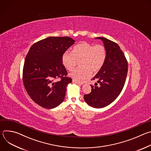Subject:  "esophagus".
<instances>
[{
  "label": "esophagus",
  "instance_id": "34e87169",
  "mask_svg": "<svg viewBox=\"0 0 151 151\" xmlns=\"http://www.w3.org/2000/svg\"><path fill=\"white\" fill-rule=\"evenodd\" d=\"M72 82L73 83H76V84H78V85H82L83 84V82H79V81H77L75 79H73L72 80Z\"/></svg>",
  "mask_w": 151,
  "mask_h": 151
}]
</instances>
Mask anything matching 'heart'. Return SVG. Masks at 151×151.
I'll return each instance as SVG.
<instances>
[{
	"mask_svg": "<svg viewBox=\"0 0 151 151\" xmlns=\"http://www.w3.org/2000/svg\"><path fill=\"white\" fill-rule=\"evenodd\" d=\"M106 50L102 45L83 42L76 45L72 52L66 51L62 56V63L67 70H72L79 61L81 67L73 70L69 76L81 82L91 76V72L99 71L106 59Z\"/></svg>",
	"mask_w": 151,
	"mask_h": 151,
	"instance_id": "b5f03b06",
	"label": "heart"
}]
</instances>
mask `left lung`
Masks as SVG:
<instances>
[{
    "label": "left lung",
    "instance_id": "8db88e82",
    "mask_svg": "<svg viewBox=\"0 0 151 151\" xmlns=\"http://www.w3.org/2000/svg\"><path fill=\"white\" fill-rule=\"evenodd\" d=\"M103 42L107 55L102 68L92 79L99 83L91 92L84 95V100L94 108H101L112 103L119 95L124 86L128 72V63L124 52L116 43L104 37H99Z\"/></svg>",
    "mask_w": 151,
    "mask_h": 151
}]
</instances>
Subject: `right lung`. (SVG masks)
<instances>
[{
	"instance_id": "1",
	"label": "right lung",
	"mask_w": 151,
	"mask_h": 151,
	"mask_svg": "<svg viewBox=\"0 0 151 151\" xmlns=\"http://www.w3.org/2000/svg\"><path fill=\"white\" fill-rule=\"evenodd\" d=\"M71 37H49L30 47L25 58L23 81L30 98L46 109L60 105L72 79L62 63V56L75 44ZM59 78V81L55 80Z\"/></svg>"
}]
</instances>
